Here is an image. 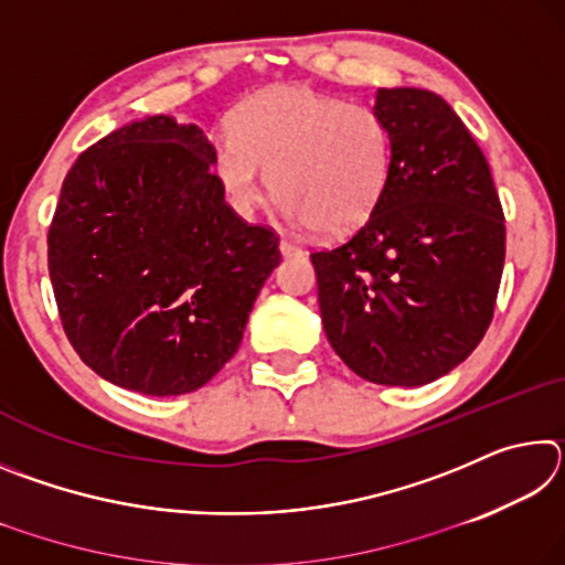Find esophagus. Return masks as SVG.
<instances>
[{"label": "esophagus", "instance_id": "1", "mask_svg": "<svg viewBox=\"0 0 565 565\" xmlns=\"http://www.w3.org/2000/svg\"><path fill=\"white\" fill-rule=\"evenodd\" d=\"M279 248H281V254H284V256H299V254H301V248L296 246V244H291V242H286V238H281Z\"/></svg>", "mask_w": 565, "mask_h": 565}]
</instances>
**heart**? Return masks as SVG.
Here are the masks:
<instances>
[{
	"label": "heart",
	"mask_w": 565,
	"mask_h": 565,
	"mask_svg": "<svg viewBox=\"0 0 565 565\" xmlns=\"http://www.w3.org/2000/svg\"><path fill=\"white\" fill-rule=\"evenodd\" d=\"M216 181L238 214H254L264 171L296 226L327 236L356 232L374 214L391 167L381 114L311 87H274L228 117L214 147Z\"/></svg>",
	"instance_id": "obj_1"
}]
</instances>
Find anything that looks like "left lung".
<instances>
[{"instance_id":"8db88e82","label":"left lung","mask_w":565,"mask_h":565,"mask_svg":"<svg viewBox=\"0 0 565 565\" xmlns=\"http://www.w3.org/2000/svg\"><path fill=\"white\" fill-rule=\"evenodd\" d=\"M374 111L391 131L386 189L349 242L311 254L321 321L353 374L424 386L489 329L503 209L483 151L438 94L379 89Z\"/></svg>"}]
</instances>
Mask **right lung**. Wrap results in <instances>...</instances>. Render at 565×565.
Listing matches in <instances>:
<instances>
[{"instance_id": "add662e5", "label": "right lung", "mask_w": 565, "mask_h": 565, "mask_svg": "<svg viewBox=\"0 0 565 565\" xmlns=\"http://www.w3.org/2000/svg\"><path fill=\"white\" fill-rule=\"evenodd\" d=\"M196 124L147 117L82 151L46 236L66 339L114 386L181 396L242 343L279 236L224 202Z\"/></svg>"}]
</instances>
